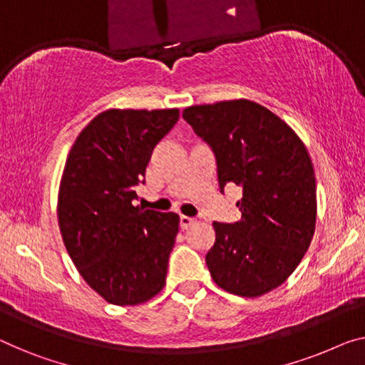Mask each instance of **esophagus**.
Listing matches in <instances>:
<instances>
[{"instance_id": "obj_1", "label": "esophagus", "mask_w": 365, "mask_h": 365, "mask_svg": "<svg viewBox=\"0 0 365 365\" xmlns=\"http://www.w3.org/2000/svg\"><path fill=\"white\" fill-rule=\"evenodd\" d=\"M195 222H197V220H195V217H192V216H185V215L180 216V227H182V230H188V227H192Z\"/></svg>"}]
</instances>
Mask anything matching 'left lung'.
Segmentation results:
<instances>
[{
  "mask_svg": "<svg viewBox=\"0 0 365 365\" xmlns=\"http://www.w3.org/2000/svg\"><path fill=\"white\" fill-rule=\"evenodd\" d=\"M182 116L216 157L217 183L242 188L241 221L213 222L206 265L222 290L260 297L293 274L313 239L317 180L308 150L285 121L249 100L190 106Z\"/></svg>",
  "mask_w": 365,
  "mask_h": 365,
  "instance_id": "1",
  "label": "left lung"
}]
</instances>
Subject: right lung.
<instances>
[{"mask_svg":"<svg viewBox=\"0 0 365 365\" xmlns=\"http://www.w3.org/2000/svg\"><path fill=\"white\" fill-rule=\"evenodd\" d=\"M178 110H108L81 130L65 162L58 226L70 259L108 303L128 307L165 285L180 217L134 206L152 150Z\"/></svg>","mask_w":365,"mask_h":365,"instance_id":"obj_1","label":"right lung"}]
</instances>
